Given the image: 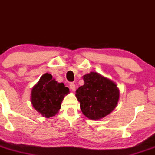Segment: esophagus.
I'll list each match as a JSON object with an SVG mask.
<instances>
[{
    "label": "esophagus",
    "mask_w": 155,
    "mask_h": 155,
    "mask_svg": "<svg viewBox=\"0 0 155 155\" xmlns=\"http://www.w3.org/2000/svg\"><path fill=\"white\" fill-rule=\"evenodd\" d=\"M69 87H70V89L72 90V91H75L76 90V85L74 83H71L70 85H69Z\"/></svg>",
    "instance_id": "34e87169"
}]
</instances>
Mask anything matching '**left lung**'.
<instances>
[{
  "instance_id": "1",
  "label": "left lung",
  "mask_w": 155,
  "mask_h": 155,
  "mask_svg": "<svg viewBox=\"0 0 155 155\" xmlns=\"http://www.w3.org/2000/svg\"><path fill=\"white\" fill-rule=\"evenodd\" d=\"M83 78L84 84L76 91L82 113L93 120L109 114L120 97L116 84L96 72L86 74Z\"/></svg>"
}]
</instances>
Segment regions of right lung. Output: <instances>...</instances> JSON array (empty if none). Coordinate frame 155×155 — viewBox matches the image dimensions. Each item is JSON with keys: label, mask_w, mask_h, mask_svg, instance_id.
<instances>
[{"label": "right lung", "mask_w": 155, "mask_h": 155, "mask_svg": "<svg viewBox=\"0 0 155 155\" xmlns=\"http://www.w3.org/2000/svg\"><path fill=\"white\" fill-rule=\"evenodd\" d=\"M69 89L63 83H58L51 74H45L32 89L33 106L42 116L53 117L61 107V103Z\"/></svg>", "instance_id": "1"}]
</instances>
